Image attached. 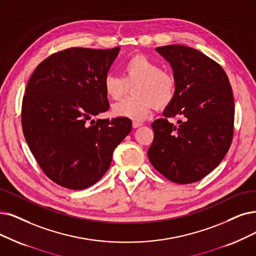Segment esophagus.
<instances>
[{
  "label": "esophagus",
  "mask_w": 256,
  "mask_h": 256,
  "mask_svg": "<svg viewBox=\"0 0 256 256\" xmlns=\"http://www.w3.org/2000/svg\"><path fill=\"white\" fill-rule=\"evenodd\" d=\"M142 125V122H132V127H134V128H138Z\"/></svg>",
  "instance_id": "1"
}]
</instances>
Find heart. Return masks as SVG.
<instances>
[{
  "label": "heart",
  "mask_w": 256,
  "mask_h": 256,
  "mask_svg": "<svg viewBox=\"0 0 256 256\" xmlns=\"http://www.w3.org/2000/svg\"><path fill=\"white\" fill-rule=\"evenodd\" d=\"M124 76L114 72L105 74L103 86L105 94L114 100L126 94L132 87V96L112 106V114L134 120H144L153 107L165 108L176 96V80L169 71L144 54H136L122 64Z\"/></svg>",
  "instance_id": "heart-1"
}]
</instances>
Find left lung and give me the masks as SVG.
<instances>
[{
    "instance_id": "obj_1",
    "label": "left lung",
    "mask_w": 256,
    "mask_h": 256,
    "mask_svg": "<svg viewBox=\"0 0 256 256\" xmlns=\"http://www.w3.org/2000/svg\"><path fill=\"white\" fill-rule=\"evenodd\" d=\"M176 80V96L164 118L151 124L152 166L176 184L196 182L216 169L233 138L234 100L224 69L200 51L184 45L156 48ZM178 115L174 126L168 118Z\"/></svg>"
}]
</instances>
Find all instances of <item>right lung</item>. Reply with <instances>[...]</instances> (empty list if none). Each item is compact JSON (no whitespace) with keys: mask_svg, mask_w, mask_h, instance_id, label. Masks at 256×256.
Returning <instances> with one entry per match:
<instances>
[{"mask_svg":"<svg viewBox=\"0 0 256 256\" xmlns=\"http://www.w3.org/2000/svg\"><path fill=\"white\" fill-rule=\"evenodd\" d=\"M120 47L68 48L48 56L29 78L22 104L24 136L40 169L72 190L92 186L109 169L131 120H92L109 109L103 80Z\"/></svg>","mask_w":256,"mask_h":256,"instance_id":"1","label":"right lung"}]
</instances>
